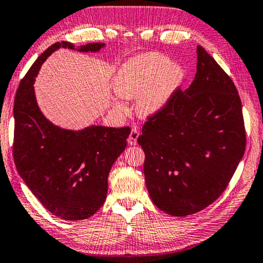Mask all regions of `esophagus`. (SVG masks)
Here are the masks:
<instances>
[{
	"instance_id": "esophagus-1",
	"label": "esophagus",
	"mask_w": 263,
	"mask_h": 263,
	"mask_svg": "<svg viewBox=\"0 0 263 263\" xmlns=\"http://www.w3.org/2000/svg\"><path fill=\"white\" fill-rule=\"evenodd\" d=\"M138 136H139V131L138 128L137 127H133L131 130V133L130 136H128V143L131 144V145H135V144L137 143V139H138Z\"/></svg>"
}]
</instances>
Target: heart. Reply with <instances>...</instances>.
Masks as SVG:
<instances>
[{
    "instance_id": "b5f03b06",
    "label": "heart",
    "mask_w": 263,
    "mask_h": 263,
    "mask_svg": "<svg viewBox=\"0 0 263 263\" xmlns=\"http://www.w3.org/2000/svg\"><path fill=\"white\" fill-rule=\"evenodd\" d=\"M182 66L172 64L170 59L157 53L137 56L119 70L114 81L116 93L125 99H136L137 112L150 117L160 112L169 102L183 81ZM114 108L125 112L123 102L114 101Z\"/></svg>"
}]
</instances>
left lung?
<instances>
[{
    "label": "left lung",
    "instance_id": "1",
    "mask_svg": "<svg viewBox=\"0 0 263 263\" xmlns=\"http://www.w3.org/2000/svg\"><path fill=\"white\" fill-rule=\"evenodd\" d=\"M197 73L160 112L147 117L138 144L151 200L186 217L220 197L246 151L242 102L230 76L202 47Z\"/></svg>",
    "mask_w": 263,
    "mask_h": 263
}]
</instances>
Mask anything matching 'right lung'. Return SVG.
<instances>
[{"label":"right lung","instance_id":"add662e5","mask_svg":"<svg viewBox=\"0 0 263 263\" xmlns=\"http://www.w3.org/2000/svg\"><path fill=\"white\" fill-rule=\"evenodd\" d=\"M102 43L79 51L95 52ZM59 47L54 43L21 80L14 100V163L22 180L47 211L64 220L87 219L106 200L108 174L126 147L131 128L90 126L81 131L62 130L51 124L36 105L33 82L45 59Z\"/></svg>","mask_w":263,"mask_h":263}]
</instances>
